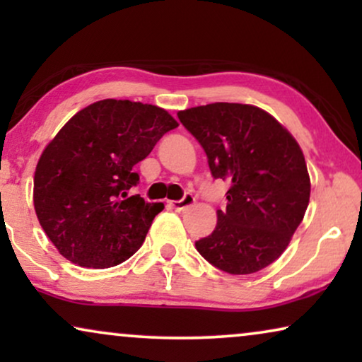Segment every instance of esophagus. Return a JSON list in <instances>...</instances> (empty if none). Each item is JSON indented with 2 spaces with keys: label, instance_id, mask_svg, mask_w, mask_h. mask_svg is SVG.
Segmentation results:
<instances>
[{
  "label": "esophagus",
  "instance_id": "esophagus-1",
  "mask_svg": "<svg viewBox=\"0 0 362 362\" xmlns=\"http://www.w3.org/2000/svg\"><path fill=\"white\" fill-rule=\"evenodd\" d=\"M194 202H196V197L192 196L191 192H186V194L182 196V199L171 202V206H173V209H176V211H186L187 207H191Z\"/></svg>",
  "mask_w": 362,
  "mask_h": 362
}]
</instances>
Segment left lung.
<instances>
[{
	"label": "left lung",
	"mask_w": 362,
	"mask_h": 362,
	"mask_svg": "<svg viewBox=\"0 0 362 362\" xmlns=\"http://www.w3.org/2000/svg\"><path fill=\"white\" fill-rule=\"evenodd\" d=\"M199 141L214 180L230 185L226 209L196 249L232 275L255 274L288 247L310 202L303 151L270 113L244 103L217 102L177 113Z\"/></svg>",
	"instance_id": "left-lung-1"
}]
</instances>
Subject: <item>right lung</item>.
Returning a JSON list of instances; mask_svg holds the SVG:
<instances>
[{
	"label": "right lung",
	"mask_w": 362,
	"mask_h": 362,
	"mask_svg": "<svg viewBox=\"0 0 362 362\" xmlns=\"http://www.w3.org/2000/svg\"><path fill=\"white\" fill-rule=\"evenodd\" d=\"M177 122L150 103L107 98L77 112L39 158L34 209L62 257L87 269L118 265L140 249L163 202L128 196Z\"/></svg>",
	"instance_id": "add662e5"
}]
</instances>
